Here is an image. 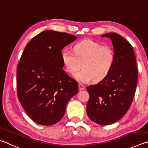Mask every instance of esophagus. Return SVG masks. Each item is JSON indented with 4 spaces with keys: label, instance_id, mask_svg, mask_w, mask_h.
<instances>
[{
    "label": "esophagus",
    "instance_id": "34e87169",
    "mask_svg": "<svg viewBox=\"0 0 148 148\" xmlns=\"http://www.w3.org/2000/svg\"><path fill=\"white\" fill-rule=\"evenodd\" d=\"M79 88L80 90H84V86L82 84L79 83Z\"/></svg>",
    "mask_w": 148,
    "mask_h": 148
}]
</instances>
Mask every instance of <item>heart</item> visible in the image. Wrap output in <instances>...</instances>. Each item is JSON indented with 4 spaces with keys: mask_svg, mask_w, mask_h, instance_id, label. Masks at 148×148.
<instances>
[{
    "mask_svg": "<svg viewBox=\"0 0 148 148\" xmlns=\"http://www.w3.org/2000/svg\"><path fill=\"white\" fill-rule=\"evenodd\" d=\"M62 61L66 71L75 75L81 68L84 69L76 75L82 82L102 81L112 69L115 53L112 47L103 45L92 40H84L76 44L73 53L64 49L61 53Z\"/></svg>",
    "mask_w": 148,
    "mask_h": 148,
    "instance_id": "b5f03b06",
    "label": "heart"
}]
</instances>
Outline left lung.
Here are the masks:
<instances>
[{
    "label": "left lung",
    "instance_id": "obj_1",
    "mask_svg": "<svg viewBox=\"0 0 148 148\" xmlns=\"http://www.w3.org/2000/svg\"><path fill=\"white\" fill-rule=\"evenodd\" d=\"M102 37L112 40L115 62L105 79L86 87L90 95L86 112L92 121L108 125L120 120L130 108L138 81V69L133 46L129 41L114 32Z\"/></svg>",
    "mask_w": 148,
    "mask_h": 148
}]
</instances>
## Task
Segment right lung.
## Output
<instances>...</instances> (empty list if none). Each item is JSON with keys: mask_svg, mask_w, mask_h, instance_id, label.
I'll return each instance as SVG.
<instances>
[{"mask_svg": "<svg viewBox=\"0 0 148 148\" xmlns=\"http://www.w3.org/2000/svg\"><path fill=\"white\" fill-rule=\"evenodd\" d=\"M77 39L66 32L43 31L26 45L17 69L18 99L28 116L52 125L63 118L78 83L63 69L62 49Z\"/></svg>", "mask_w": 148, "mask_h": 148, "instance_id": "right-lung-1", "label": "right lung"}]
</instances>
